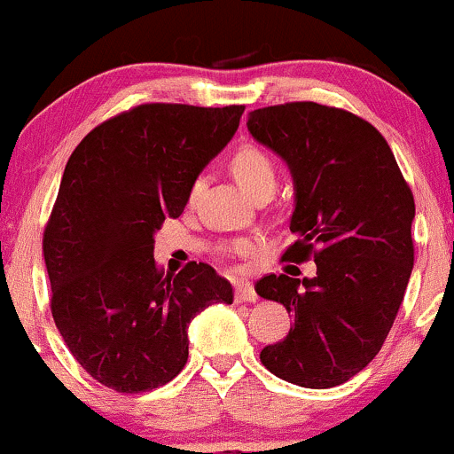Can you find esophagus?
Segmentation results:
<instances>
[{"label": "esophagus", "mask_w": 454, "mask_h": 454, "mask_svg": "<svg viewBox=\"0 0 454 454\" xmlns=\"http://www.w3.org/2000/svg\"><path fill=\"white\" fill-rule=\"evenodd\" d=\"M234 301L237 303H256L258 293L249 281H239L237 288H234Z\"/></svg>", "instance_id": "34e87169"}]
</instances>
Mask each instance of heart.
<instances>
[{
    "label": "heart",
    "instance_id": "heart-1",
    "mask_svg": "<svg viewBox=\"0 0 454 454\" xmlns=\"http://www.w3.org/2000/svg\"><path fill=\"white\" fill-rule=\"evenodd\" d=\"M232 170L237 175L239 184H241L249 194H258V192L267 190V187H275L278 184V168L270 155L258 145H241L232 153ZM202 190V176H196L187 187V202H194ZM232 252L237 256H247L254 249L249 241H237L232 243Z\"/></svg>",
    "mask_w": 454,
    "mask_h": 454
}]
</instances>
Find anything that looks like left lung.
Returning a JSON list of instances; mask_svg holds the SVG:
<instances>
[{"instance_id":"8db88e82","label":"left lung","mask_w":454,"mask_h":454,"mask_svg":"<svg viewBox=\"0 0 454 454\" xmlns=\"http://www.w3.org/2000/svg\"><path fill=\"white\" fill-rule=\"evenodd\" d=\"M247 129L294 176L299 239L281 260L316 262L311 279L270 273L256 284L294 317L260 361L286 382L337 387L373 361L397 317L414 267V196L387 138L343 108L286 102L249 113Z\"/></svg>"}]
</instances>
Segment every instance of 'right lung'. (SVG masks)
Masks as SVG:
<instances>
[{
  "label": "right lung",
  "mask_w": 454,
  "mask_h": 454,
  "mask_svg": "<svg viewBox=\"0 0 454 454\" xmlns=\"http://www.w3.org/2000/svg\"><path fill=\"white\" fill-rule=\"evenodd\" d=\"M243 104L149 102L102 121L78 143L44 226L51 314L67 350L117 393L164 387L187 363V326L231 281L209 264L164 275L153 234L179 217L187 187L237 132Z\"/></svg>",
  "instance_id": "add662e5"
}]
</instances>
